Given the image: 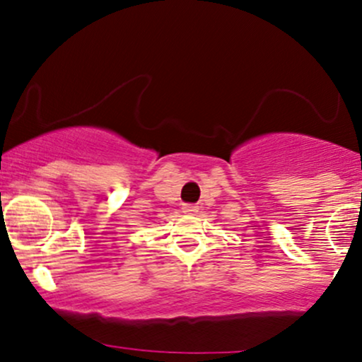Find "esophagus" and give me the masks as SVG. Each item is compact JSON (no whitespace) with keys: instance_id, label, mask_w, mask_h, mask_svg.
I'll return each mask as SVG.
<instances>
[{"instance_id":"esophagus-1","label":"esophagus","mask_w":362,"mask_h":362,"mask_svg":"<svg viewBox=\"0 0 362 362\" xmlns=\"http://www.w3.org/2000/svg\"><path fill=\"white\" fill-rule=\"evenodd\" d=\"M197 209H199V207L194 206V204H184V206H182V213H185V214L197 213Z\"/></svg>"}]
</instances>
